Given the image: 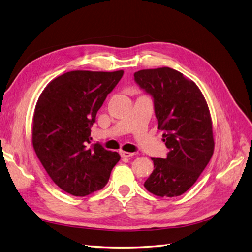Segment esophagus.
Returning <instances> with one entry per match:
<instances>
[{"instance_id": "obj_1", "label": "esophagus", "mask_w": 252, "mask_h": 252, "mask_svg": "<svg viewBox=\"0 0 252 252\" xmlns=\"http://www.w3.org/2000/svg\"><path fill=\"white\" fill-rule=\"evenodd\" d=\"M120 156L122 158H132L135 156L134 152H126V151H122L120 150Z\"/></svg>"}]
</instances>
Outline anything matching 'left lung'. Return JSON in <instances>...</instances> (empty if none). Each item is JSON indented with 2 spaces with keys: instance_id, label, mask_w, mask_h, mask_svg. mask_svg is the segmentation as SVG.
Here are the masks:
<instances>
[{
  "instance_id": "1",
  "label": "left lung",
  "mask_w": 252,
  "mask_h": 252,
  "mask_svg": "<svg viewBox=\"0 0 252 252\" xmlns=\"http://www.w3.org/2000/svg\"><path fill=\"white\" fill-rule=\"evenodd\" d=\"M137 85L150 94L158 128L168 148L165 158H152L154 170L144 186L159 197H177L189 189L214 152L212 119L195 83L168 67L134 73Z\"/></svg>"
}]
</instances>
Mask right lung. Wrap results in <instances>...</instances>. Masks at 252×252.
Returning a JSON list of instances; mask_svg holds the SVG:
<instances>
[{"label":"right lung","instance_id":"1","mask_svg":"<svg viewBox=\"0 0 252 252\" xmlns=\"http://www.w3.org/2000/svg\"><path fill=\"white\" fill-rule=\"evenodd\" d=\"M124 71H70L43 89L34 112V150L50 178L70 195L84 197L106 185L117 152L90 146V127Z\"/></svg>","mask_w":252,"mask_h":252}]
</instances>
